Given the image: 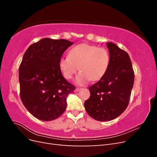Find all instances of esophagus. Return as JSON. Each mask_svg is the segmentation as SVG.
Returning a JSON list of instances; mask_svg holds the SVG:
<instances>
[{"label":"esophagus","mask_w":157,"mask_h":157,"mask_svg":"<svg viewBox=\"0 0 157 157\" xmlns=\"http://www.w3.org/2000/svg\"><path fill=\"white\" fill-rule=\"evenodd\" d=\"M81 90V88H76L74 92H78L79 91V90Z\"/></svg>","instance_id":"1"}]
</instances>
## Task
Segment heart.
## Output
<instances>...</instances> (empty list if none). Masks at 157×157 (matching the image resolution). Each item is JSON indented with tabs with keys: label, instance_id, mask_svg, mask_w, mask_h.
Listing matches in <instances>:
<instances>
[{
	"label": "heart",
	"instance_id": "1",
	"mask_svg": "<svg viewBox=\"0 0 157 157\" xmlns=\"http://www.w3.org/2000/svg\"><path fill=\"white\" fill-rule=\"evenodd\" d=\"M111 58L108 50L104 48L87 44H80L71 48L69 56L61 58L59 67L63 77L71 79L77 72L75 82L83 85L89 80H100L107 73L110 66Z\"/></svg>",
	"mask_w": 157,
	"mask_h": 157
}]
</instances>
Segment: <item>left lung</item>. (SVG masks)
Here are the masks:
<instances>
[{"mask_svg": "<svg viewBox=\"0 0 157 157\" xmlns=\"http://www.w3.org/2000/svg\"><path fill=\"white\" fill-rule=\"evenodd\" d=\"M107 46L110 66L105 75L89 87L90 96L84 102L89 116L99 121L115 119L126 110L134 82L129 55L112 42Z\"/></svg>", "mask_w": 157, "mask_h": 157, "instance_id": "obj_1", "label": "left lung"}]
</instances>
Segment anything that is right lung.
<instances>
[{"mask_svg": "<svg viewBox=\"0 0 157 157\" xmlns=\"http://www.w3.org/2000/svg\"><path fill=\"white\" fill-rule=\"evenodd\" d=\"M73 44L67 40L44 38L27 48L19 67L20 98L32 115L44 121L61 116L67 97L75 87L63 77L59 60Z\"/></svg>", "mask_w": 157, "mask_h": 157, "instance_id": "obj_1", "label": "right lung"}]
</instances>
